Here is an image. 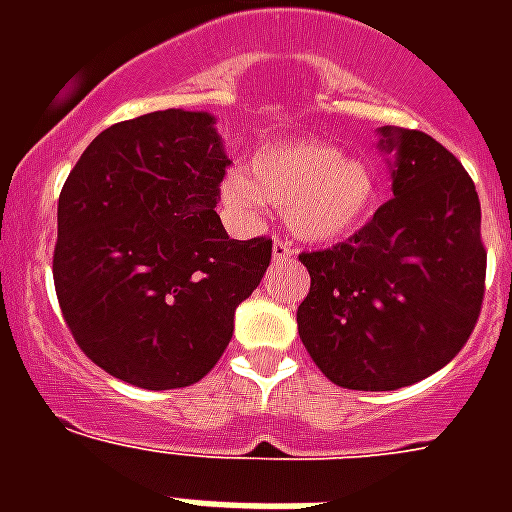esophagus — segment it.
I'll return each mask as SVG.
<instances>
[{
	"label": "esophagus",
	"instance_id": "34e87169",
	"mask_svg": "<svg viewBox=\"0 0 512 512\" xmlns=\"http://www.w3.org/2000/svg\"><path fill=\"white\" fill-rule=\"evenodd\" d=\"M292 257H295V247L289 241H273V260H292Z\"/></svg>",
	"mask_w": 512,
	"mask_h": 512
}]
</instances>
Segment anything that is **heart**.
Returning a JSON list of instances; mask_svg holds the SVG:
<instances>
[{
	"instance_id": "b5f03b06",
	"label": "heart",
	"mask_w": 512,
	"mask_h": 512,
	"mask_svg": "<svg viewBox=\"0 0 512 512\" xmlns=\"http://www.w3.org/2000/svg\"><path fill=\"white\" fill-rule=\"evenodd\" d=\"M377 183L372 170L321 140H284L257 148L244 172L223 183L233 215L252 220L263 204L281 207L297 239L335 244L372 217Z\"/></svg>"
}]
</instances>
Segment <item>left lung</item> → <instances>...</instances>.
I'll return each instance as SVG.
<instances>
[{"instance_id":"1","label":"left lung","mask_w":512,"mask_h":512,"mask_svg":"<svg viewBox=\"0 0 512 512\" xmlns=\"http://www.w3.org/2000/svg\"><path fill=\"white\" fill-rule=\"evenodd\" d=\"M393 199L332 249L303 252L297 329L327 380L396 390L446 366L484 303L481 201L460 159L420 130L382 127Z\"/></svg>"}]
</instances>
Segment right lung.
Here are the masks:
<instances>
[{"mask_svg": "<svg viewBox=\"0 0 512 512\" xmlns=\"http://www.w3.org/2000/svg\"><path fill=\"white\" fill-rule=\"evenodd\" d=\"M228 164L215 116L167 108L100 132L68 175L55 292L76 345L119 380L199 382L263 279L271 239H231L215 212Z\"/></svg>", "mask_w": 512, "mask_h": 512, "instance_id": "1", "label": "right lung"}]
</instances>
